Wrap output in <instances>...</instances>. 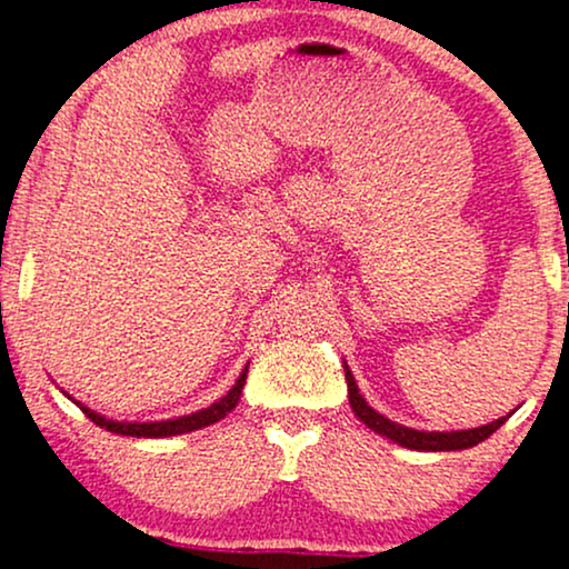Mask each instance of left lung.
<instances>
[{
    "mask_svg": "<svg viewBox=\"0 0 569 569\" xmlns=\"http://www.w3.org/2000/svg\"><path fill=\"white\" fill-rule=\"evenodd\" d=\"M345 380H348V393H350L352 411H356V415L361 417V420L367 422L371 430L388 436L390 441L401 443V447L417 449V452H455V449L476 447V443L489 439V436H492L495 430H498L502 422H506V417H500V420L489 422V426L471 428V430H452V433H426V430H411V428L396 426V422H390L388 417H382L380 411L371 409L369 403L363 401V396L358 393V385H356V380H352L348 367H345Z\"/></svg>",
    "mask_w": 569,
    "mask_h": 569,
    "instance_id": "left-lung-1",
    "label": "left lung"
}]
</instances>
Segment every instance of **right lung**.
<instances>
[{"mask_svg":"<svg viewBox=\"0 0 569 569\" xmlns=\"http://www.w3.org/2000/svg\"><path fill=\"white\" fill-rule=\"evenodd\" d=\"M246 375H248V369H243L240 380L234 382V388L224 398H221V401L211 403V407H208V409L194 411V415H189V417H179V420H166V422H114V420H107V417L96 415V411H90V409H84V407H80V409L90 417V420L96 422V426L112 430V433H120V436H136V439H162V436H179V433H189V430L213 426V422H219L221 417H227V411H232L234 407H238L240 390H243V385H246Z\"/></svg>","mask_w":569,"mask_h":569,"instance_id":"add662e5","label":"right lung"}]
</instances>
